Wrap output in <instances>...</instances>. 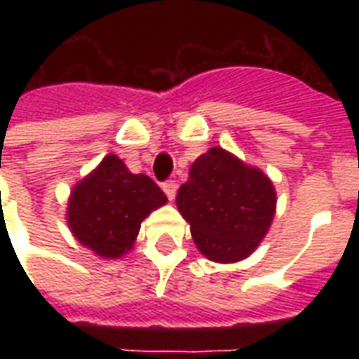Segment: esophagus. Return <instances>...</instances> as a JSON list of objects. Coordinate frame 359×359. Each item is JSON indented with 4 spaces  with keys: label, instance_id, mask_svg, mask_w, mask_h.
<instances>
[{
    "label": "esophagus",
    "instance_id": "1",
    "mask_svg": "<svg viewBox=\"0 0 359 359\" xmlns=\"http://www.w3.org/2000/svg\"><path fill=\"white\" fill-rule=\"evenodd\" d=\"M163 192L172 202V200H175V196H177V182H175V180H167V182L163 184Z\"/></svg>",
    "mask_w": 359,
    "mask_h": 359
}]
</instances>
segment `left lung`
Wrapping results in <instances>:
<instances>
[{"label":"left lung","mask_w":359,"mask_h":359,"mask_svg":"<svg viewBox=\"0 0 359 359\" xmlns=\"http://www.w3.org/2000/svg\"><path fill=\"white\" fill-rule=\"evenodd\" d=\"M177 208L202 256L236 264L265 238L277 211V192L262 169L213 146L190 165Z\"/></svg>","instance_id":"left-lung-1"}]
</instances>
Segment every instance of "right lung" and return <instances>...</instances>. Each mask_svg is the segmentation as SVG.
Instances as JSON below:
<instances>
[{"mask_svg":"<svg viewBox=\"0 0 359 359\" xmlns=\"http://www.w3.org/2000/svg\"><path fill=\"white\" fill-rule=\"evenodd\" d=\"M165 203L167 196L148 175H133L123 159L107 154L73 187L65 217L84 248L118 259L133 250L142 221Z\"/></svg>","mask_w":359,"mask_h":359,"instance_id":"1","label":"right lung"}]
</instances>
